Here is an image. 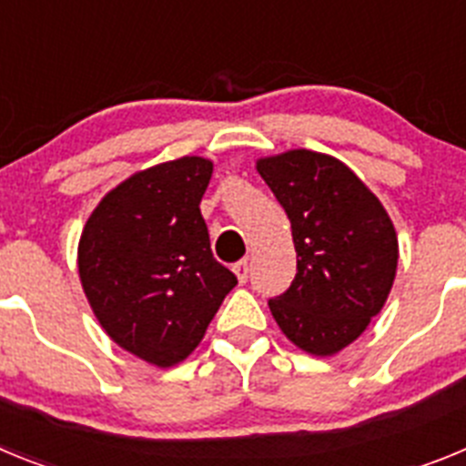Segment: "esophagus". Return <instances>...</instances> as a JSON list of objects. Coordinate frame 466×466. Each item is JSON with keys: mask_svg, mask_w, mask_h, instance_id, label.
<instances>
[{"mask_svg": "<svg viewBox=\"0 0 466 466\" xmlns=\"http://www.w3.org/2000/svg\"><path fill=\"white\" fill-rule=\"evenodd\" d=\"M233 273L238 275V279H240V284H245L247 278H249V261H247V258H242V261H238L236 266H233Z\"/></svg>", "mask_w": 466, "mask_h": 466, "instance_id": "esophagus-1", "label": "esophagus"}]
</instances>
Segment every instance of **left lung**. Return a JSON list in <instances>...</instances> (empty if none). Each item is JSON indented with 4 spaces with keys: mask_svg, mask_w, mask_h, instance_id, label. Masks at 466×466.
<instances>
[{
    "mask_svg": "<svg viewBox=\"0 0 466 466\" xmlns=\"http://www.w3.org/2000/svg\"><path fill=\"white\" fill-rule=\"evenodd\" d=\"M258 175L291 221L296 278L268 300L284 336L329 357L361 336L385 306L399 242L385 208L360 177L308 149L261 158Z\"/></svg>",
    "mask_w": 466,
    "mask_h": 466,
    "instance_id": "1",
    "label": "left lung"
}]
</instances>
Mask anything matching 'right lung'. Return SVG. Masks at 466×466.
Masks as SVG:
<instances>
[{
  "label": "right lung",
  "instance_id": "obj_1",
  "mask_svg": "<svg viewBox=\"0 0 466 466\" xmlns=\"http://www.w3.org/2000/svg\"><path fill=\"white\" fill-rule=\"evenodd\" d=\"M212 163L198 156L142 170L86 221L79 275L114 343L149 364H179L203 340L238 278L214 258L200 200Z\"/></svg>",
  "mask_w": 466,
  "mask_h": 466
}]
</instances>
